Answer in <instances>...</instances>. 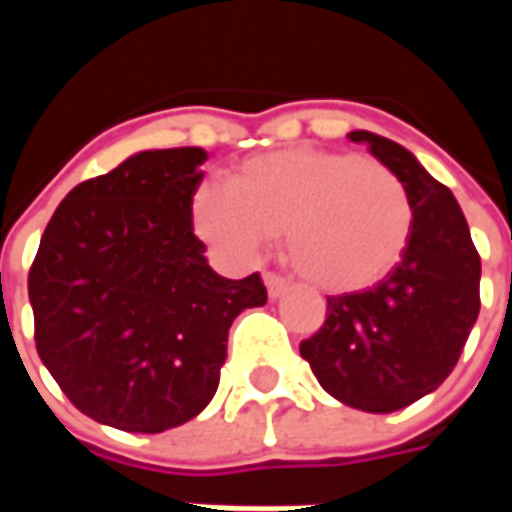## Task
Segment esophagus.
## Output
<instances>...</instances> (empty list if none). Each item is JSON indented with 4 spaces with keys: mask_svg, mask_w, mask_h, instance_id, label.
Listing matches in <instances>:
<instances>
[{
    "mask_svg": "<svg viewBox=\"0 0 512 512\" xmlns=\"http://www.w3.org/2000/svg\"><path fill=\"white\" fill-rule=\"evenodd\" d=\"M266 288H268V299L271 301H277V299H282V296H285V293H288V282H285V279L282 277H277V274H266Z\"/></svg>",
    "mask_w": 512,
    "mask_h": 512,
    "instance_id": "1",
    "label": "esophagus"
}]
</instances>
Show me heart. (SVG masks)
<instances>
[{
    "instance_id": "obj_1",
    "label": "heart",
    "mask_w": 512,
    "mask_h": 512,
    "mask_svg": "<svg viewBox=\"0 0 512 512\" xmlns=\"http://www.w3.org/2000/svg\"><path fill=\"white\" fill-rule=\"evenodd\" d=\"M191 224L235 260H252L268 233H285V260L304 282L326 293H359L403 260L414 205L378 161L290 147L246 158L230 172L227 191L200 186Z\"/></svg>"
}]
</instances>
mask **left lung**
Here are the masks:
<instances>
[{
  "label": "left lung",
  "mask_w": 512,
  "mask_h": 512,
  "mask_svg": "<svg viewBox=\"0 0 512 512\" xmlns=\"http://www.w3.org/2000/svg\"><path fill=\"white\" fill-rule=\"evenodd\" d=\"M348 139L400 178L414 227L395 271L362 293L329 296L326 323L299 351L340 403L389 414L439 389L458 365L480 312V255L458 200L414 153L373 131Z\"/></svg>",
  "instance_id": "8db88e82"
}]
</instances>
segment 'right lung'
Segmentation results:
<instances>
[{
	"label": "right lung",
	"instance_id": "right-lung-1",
	"mask_svg": "<svg viewBox=\"0 0 512 512\" xmlns=\"http://www.w3.org/2000/svg\"><path fill=\"white\" fill-rule=\"evenodd\" d=\"M202 147L142 150L68 191L29 268L35 345L73 406L161 433L208 406L227 332L266 304L260 274L219 277L194 235Z\"/></svg>",
	"mask_w": 512,
	"mask_h": 512
}]
</instances>
